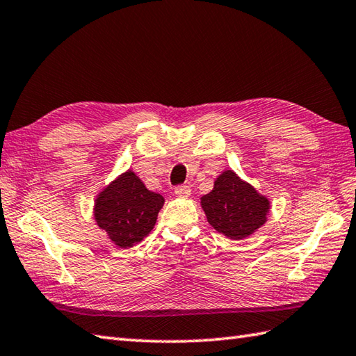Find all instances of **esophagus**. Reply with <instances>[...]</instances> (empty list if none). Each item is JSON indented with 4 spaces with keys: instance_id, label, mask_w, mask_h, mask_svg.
<instances>
[{
    "instance_id": "obj_1",
    "label": "esophagus",
    "mask_w": 356,
    "mask_h": 356,
    "mask_svg": "<svg viewBox=\"0 0 356 356\" xmlns=\"http://www.w3.org/2000/svg\"><path fill=\"white\" fill-rule=\"evenodd\" d=\"M174 193H176L177 197L186 199V197H190V195H191V188L188 185H180V186L176 188V190H174Z\"/></svg>"
}]
</instances>
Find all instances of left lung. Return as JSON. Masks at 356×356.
Segmentation results:
<instances>
[{"instance_id": "1", "label": "left lung", "mask_w": 356, "mask_h": 356, "mask_svg": "<svg viewBox=\"0 0 356 356\" xmlns=\"http://www.w3.org/2000/svg\"><path fill=\"white\" fill-rule=\"evenodd\" d=\"M200 205L208 223L231 240L246 238L260 229L270 211L266 195L260 194L232 170H225L214 180V188L202 195Z\"/></svg>"}]
</instances>
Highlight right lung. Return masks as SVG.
I'll return each instance as SVG.
<instances>
[{
  "label": "right lung",
  "mask_w": 356,
  "mask_h": 356,
  "mask_svg": "<svg viewBox=\"0 0 356 356\" xmlns=\"http://www.w3.org/2000/svg\"><path fill=\"white\" fill-rule=\"evenodd\" d=\"M163 203V195L149 191L133 170H127L96 195L95 222L111 243L133 248L154 228Z\"/></svg>",
  "instance_id": "obj_1"
}]
</instances>
